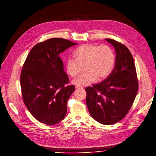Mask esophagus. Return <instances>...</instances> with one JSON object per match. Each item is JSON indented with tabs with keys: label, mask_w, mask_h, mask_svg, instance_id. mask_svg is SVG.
I'll list each match as a JSON object with an SVG mask.
<instances>
[{
	"label": "esophagus",
	"mask_w": 156,
	"mask_h": 156,
	"mask_svg": "<svg viewBox=\"0 0 156 156\" xmlns=\"http://www.w3.org/2000/svg\"><path fill=\"white\" fill-rule=\"evenodd\" d=\"M76 89H83L82 87H78V86H76Z\"/></svg>",
	"instance_id": "1"
}]
</instances>
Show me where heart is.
Here are the masks:
<instances>
[{
    "label": "heart",
    "mask_w": 156,
    "mask_h": 156,
    "mask_svg": "<svg viewBox=\"0 0 156 156\" xmlns=\"http://www.w3.org/2000/svg\"><path fill=\"white\" fill-rule=\"evenodd\" d=\"M74 59L69 58L66 63V71L69 76L74 78L78 75L81 67L85 66V74L73 81L78 87L89 86L100 80L107 78L112 73L115 55L110 46L103 44H83L74 52Z\"/></svg>",
    "instance_id": "b5f03b06"
}]
</instances>
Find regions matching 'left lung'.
<instances>
[{
    "label": "left lung",
    "mask_w": 156,
    "mask_h": 156,
    "mask_svg": "<svg viewBox=\"0 0 156 156\" xmlns=\"http://www.w3.org/2000/svg\"><path fill=\"white\" fill-rule=\"evenodd\" d=\"M105 40L115 50L114 69L102 82L86 88V103L94 120L104 125H112L122 119L131 109L138 82L130 51L113 39Z\"/></svg>",
    "instance_id": "8db88e82"
}]
</instances>
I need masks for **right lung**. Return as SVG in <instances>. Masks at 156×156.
I'll list each match as a JSON object with an SVG mask.
<instances>
[{"label": "right lung", "mask_w": 156, "mask_h": 156, "mask_svg": "<svg viewBox=\"0 0 156 156\" xmlns=\"http://www.w3.org/2000/svg\"><path fill=\"white\" fill-rule=\"evenodd\" d=\"M76 43L62 38H52L31 49L20 76L23 102L40 122L55 125L67 113V102L74 90L65 86L69 78L59 54Z\"/></svg>", "instance_id": "add662e5"}]
</instances>
